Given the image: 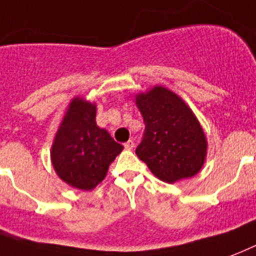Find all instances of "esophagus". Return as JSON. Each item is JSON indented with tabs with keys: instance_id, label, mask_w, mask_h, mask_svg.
Returning a JSON list of instances; mask_svg holds the SVG:
<instances>
[{
	"instance_id": "esophagus-1",
	"label": "esophagus",
	"mask_w": 256,
	"mask_h": 256,
	"mask_svg": "<svg viewBox=\"0 0 256 256\" xmlns=\"http://www.w3.org/2000/svg\"><path fill=\"white\" fill-rule=\"evenodd\" d=\"M134 142H132V140H128V142L124 144V148H126V150H130L132 148H134Z\"/></svg>"
}]
</instances>
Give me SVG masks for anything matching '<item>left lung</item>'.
I'll use <instances>...</instances> for the list:
<instances>
[{"mask_svg": "<svg viewBox=\"0 0 256 256\" xmlns=\"http://www.w3.org/2000/svg\"><path fill=\"white\" fill-rule=\"evenodd\" d=\"M146 130L136 155L166 183L196 175L207 156V138L191 108L176 93L154 86L136 96Z\"/></svg>", "mask_w": 256, "mask_h": 256, "instance_id": "8db88e82", "label": "left lung"}]
</instances>
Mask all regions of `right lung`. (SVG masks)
I'll use <instances>...</instances> for the list:
<instances>
[{
    "label": "right lung",
    "mask_w": 256,
    "mask_h": 256,
    "mask_svg": "<svg viewBox=\"0 0 256 256\" xmlns=\"http://www.w3.org/2000/svg\"><path fill=\"white\" fill-rule=\"evenodd\" d=\"M124 146L97 126L96 106L74 97L57 130L50 150L53 168L70 187L90 191L106 176Z\"/></svg>",
    "instance_id": "add662e5"
}]
</instances>
